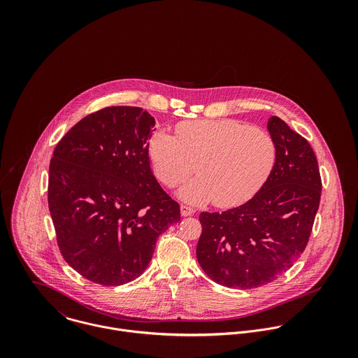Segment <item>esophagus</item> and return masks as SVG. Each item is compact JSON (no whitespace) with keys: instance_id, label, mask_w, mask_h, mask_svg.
<instances>
[{"instance_id":"34e87169","label":"esophagus","mask_w":358,"mask_h":358,"mask_svg":"<svg viewBox=\"0 0 358 358\" xmlns=\"http://www.w3.org/2000/svg\"><path fill=\"white\" fill-rule=\"evenodd\" d=\"M180 213L182 216H192L194 213V209L187 205H180Z\"/></svg>"}]
</instances>
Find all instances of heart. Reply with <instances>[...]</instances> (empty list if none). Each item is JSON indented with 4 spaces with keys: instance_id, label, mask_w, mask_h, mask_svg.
<instances>
[{
    "instance_id": "obj_1",
    "label": "heart",
    "mask_w": 358,
    "mask_h": 358,
    "mask_svg": "<svg viewBox=\"0 0 358 358\" xmlns=\"http://www.w3.org/2000/svg\"><path fill=\"white\" fill-rule=\"evenodd\" d=\"M155 178L175 187L194 171L179 197L190 204L229 208L254 197L270 176L277 148L268 132L236 120L183 122L176 138L155 132L149 145ZM198 166L196 167L195 165Z\"/></svg>"
}]
</instances>
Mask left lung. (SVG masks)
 Instances as JSON below:
<instances>
[{"label": "left lung", "mask_w": 358, "mask_h": 358, "mask_svg": "<svg viewBox=\"0 0 358 358\" xmlns=\"http://www.w3.org/2000/svg\"><path fill=\"white\" fill-rule=\"evenodd\" d=\"M274 168L255 196L224 212H203L197 260L215 282L238 289L268 284L294 266L308 243L321 197L315 154L281 118H268Z\"/></svg>", "instance_id": "left-lung-1"}]
</instances>
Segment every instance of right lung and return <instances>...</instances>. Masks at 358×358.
<instances>
[{"mask_svg": "<svg viewBox=\"0 0 358 358\" xmlns=\"http://www.w3.org/2000/svg\"><path fill=\"white\" fill-rule=\"evenodd\" d=\"M154 117L113 106L78 121L56 145L48 205L63 259L106 287L138 278L180 208L150 168Z\"/></svg>", "mask_w": 358, "mask_h": 358, "instance_id": "right-lung-1", "label": "right lung"}]
</instances>
